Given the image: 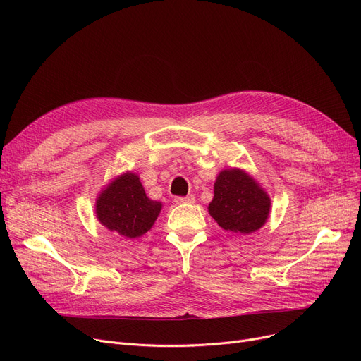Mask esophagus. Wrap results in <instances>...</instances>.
<instances>
[{
  "instance_id": "obj_1",
  "label": "esophagus",
  "mask_w": 361,
  "mask_h": 361,
  "mask_svg": "<svg viewBox=\"0 0 361 361\" xmlns=\"http://www.w3.org/2000/svg\"><path fill=\"white\" fill-rule=\"evenodd\" d=\"M174 202L177 203V204H184V203H195L196 202V199H195V196L193 195H190V196H184V197H176L174 199Z\"/></svg>"
}]
</instances>
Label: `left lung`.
<instances>
[{
	"label": "left lung",
	"mask_w": 361,
	"mask_h": 361,
	"mask_svg": "<svg viewBox=\"0 0 361 361\" xmlns=\"http://www.w3.org/2000/svg\"><path fill=\"white\" fill-rule=\"evenodd\" d=\"M214 200L209 214L221 228L252 234L269 215L271 200L259 184L240 169H225L215 181Z\"/></svg>",
	"instance_id": "left-lung-1"
}]
</instances>
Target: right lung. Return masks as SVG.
<instances>
[{
    "label": "right lung",
    "mask_w": 361,
    "mask_h": 361,
    "mask_svg": "<svg viewBox=\"0 0 361 361\" xmlns=\"http://www.w3.org/2000/svg\"><path fill=\"white\" fill-rule=\"evenodd\" d=\"M162 204L150 200L137 176L127 173L114 180L97 202V215L108 230L136 238L150 230Z\"/></svg>",
    "instance_id": "1"
}]
</instances>
